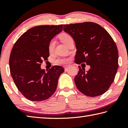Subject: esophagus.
<instances>
[{
  "instance_id": "34e87169",
  "label": "esophagus",
  "mask_w": 128,
  "mask_h": 128,
  "mask_svg": "<svg viewBox=\"0 0 128 128\" xmlns=\"http://www.w3.org/2000/svg\"><path fill=\"white\" fill-rule=\"evenodd\" d=\"M70 67V66H64V69H65V70H66L67 69H68V68H69Z\"/></svg>"
}]
</instances>
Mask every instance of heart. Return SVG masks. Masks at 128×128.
<instances>
[{
    "instance_id": "heart-1",
    "label": "heart",
    "mask_w": 128,
    "mask_h": 128,
    "mask_svg": "<svg viewBox=\"0 0 128 128\" xmlns=\"http://www.w3.org/2000/svg\"><path fill=\"white\" fill-rule=\"evenodd\" d=\"M59 38L67 46L68 43L70 42L71 40H73L72 36L70 34L66 33H62L60 34ZM55 40H51L48 43V49L50 52H52L54 51V48H55ZM70 61V59L69 58H59L54 60V63L57 65H62L68 63Z\"/></svg>"
}]
</instances>
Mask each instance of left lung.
<instances>
[{
	"mask_svg": "<svg viewBox=\"0 0 128 128\" xmlns=\"http://www.w3.org/2000/svg\"><path fill=\"white\" fill-rule=\"evenodd\" d=\"M64 30L74 40L75 62L90 66L87 72L78 66L74 78L77 88L88 96L102 95L114 82L118 66V50L113 38L103 27L92 22L66 24Z\"/></svg>",
	"mask_w": 128,
	"mask_h": 128,
	"instance_id": "1",
	"label": "left lung"
}]
</instances>
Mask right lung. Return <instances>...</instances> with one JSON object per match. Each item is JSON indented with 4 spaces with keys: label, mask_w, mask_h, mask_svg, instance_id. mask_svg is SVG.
<instances>
[{
    "label": "right lung",
    "mask_w": 128,
    "mask_h": 128,
    "mask_svg": "<svg viewBox=\"0 0 128 128\" xmlns=\"http://www.w3.org/2000/svg\"><path fill=\"white\" fill-rule=\"evenodd\" d=\"M62 25H40L20 36L10 57V74L17 88L32 101L46 100L55 92L62 66H54L45 72L41 69L43 60L49 57L50 41L62 30Z\"/></svg>",
    "instance_id": "obj_1"
}]
</instances>
